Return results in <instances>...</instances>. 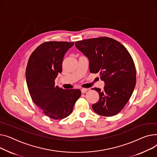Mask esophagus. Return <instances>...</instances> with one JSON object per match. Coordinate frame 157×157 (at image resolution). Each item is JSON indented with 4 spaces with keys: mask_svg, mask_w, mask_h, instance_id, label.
I'll list each match as a JSON object with an SVG mask.
<instances>
[{
    "mask_svg": "<svg viewBox=\"0 0 157 157\" xmlns=\"http://www.w3.org/2000/svg\"><path fill=\"white\" fill-rule=\"evenodd\" d=\"M87 90H88V89H86V88H82V89H81V92H82V93H83V94L86 93Z\"/></svg>",
    "mask_w": 157,
    "mask_h": 157,
    "instance_id": "esophagus-1",
    "label": "esophagus"
}]
</instances>
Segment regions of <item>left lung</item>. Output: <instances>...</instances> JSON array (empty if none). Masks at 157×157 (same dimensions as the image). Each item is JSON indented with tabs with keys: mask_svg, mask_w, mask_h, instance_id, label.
Returning a JSON list of instances; mask_svg holds the SVG:
<instances>
[{
	"mask_svg": "<svg viewBox=\"0 0 157 157\" xmlns=\"http://www.w3.org/2000/svg\"><path fill=\"white\" fill-rule=\"evenodd\" d=\"M75 47L88 58L90 73H99L105 82L103 90L93 89L99 99L92 108L102 116L117 115L129 100L136 86V72L131 54L122 44L106 36L76 42Z\"/></svg>",
	"mask_w": 157,
	"mask_h": 157,
	"instance_id": "8db88e82",
	"label": "left lung"
}]
</instances>
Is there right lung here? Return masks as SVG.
I'll list each match as a JSON object with an SVG mask.
<instances>
[{
  "label": "right lung",
  "instance_id": "obj_1",
  "mask_svg": "<svg viewBox=\"0 0 157 157\" xmlns=\"http://www.w3.org/2000/svg\"><path fill=\"white\" fill-rule=\"evenodd\" d=\"M74 42H46L36 48L29 58L26 81L33 103L45 115L59 120L69 116L81 96L80 89H63L55 86L62 71L64 54Z\"/></svg>",
  "mask_w": 157,
  "mask_h": 157
}]
</instances>
